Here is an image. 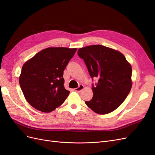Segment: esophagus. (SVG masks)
I'll return each mask as SVG.
<instances>
[{"label": "esophagus", "instance_id": "1", "mask_svg": "<svg viewBox=\"0 0 155 155\" xmlns=\"http://www.w3.org/2000/svg\"><path fill=\"white\" fill-rule=\"evenodd\" d=\"M83 88H84V86H83V85H79L78 87H77V88H75V89H74V91H76V92H79L81 91Z\"/></svg>", "mask_w": 155, "mask_h": 155}]
</instances>
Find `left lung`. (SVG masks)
Wrapping results in <instances>:
<instances>
[{"label": "left lung", "instance_id": "8db88e82", "mask_svg": "<svg viewBox=\"0 0 155 155\" xmlns=\"http://www.w3.org/2000/svg\"><path fill=\"white\" fill-rule=\"evenodd\" d=\"M78 55L85 62L92 79L93 97L86 105L99 114L116 109L125 100L132 87V68L125 56L118 51L102 45L79 48Z\"/></svg>", "mask_w": 155, "mask_h": 155}]
</instances>
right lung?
<instances>
[{"mask_svg":"<svg viewBox=\"0 0 155 155\" xmlns=\"http://www.w3.org/2000/svg\"><path fill=\"white\" fill-rule=\"evenodd\" d=\"M77 48H47L25 63L19 84L26 100L37 110L49 112L63 104L70 91L63 71Z\"/></svg>","mask_w":155,"mask_h":155,"instance_id":"1","label":"right lung"}]
</instances>
